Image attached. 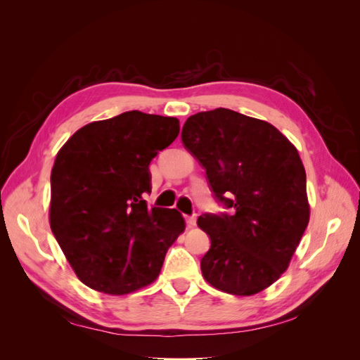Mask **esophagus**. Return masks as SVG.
I'll use <instances>...</instances> for the list:
<instances>
[{
  "label": "esophagus",
  "instance_id": "esophagus-1",
  "mask_svg": "<svg viewBox=\"0 0 360 360\" xmlns=\"http://www.w3.org/2000/svg\"><path fill=\"white\" fill-rule=\"evenodd\" d=\"M186 224H188V226H191V228L197 225V214L186 216Z\"/></svg>",
  "mask_w": 360,
  "mask_h": 360
}]
</instances>
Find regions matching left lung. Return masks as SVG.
<instances>
[{"mask_svg":"<svg viewBox=\"0 0 360 360\" xmlns=\"http://www.w3.org/2000/svg\"><path fill=\"white\" fill-rule=\"evenodd\" d=\"M181 141L231 213H205L212 245L201 258L214 288L252 296L287 270L309 222L307 174L290 141L263 120L225 108L191 115Z\"/></svg>","mask_w":360,"mask_h":360,"instance_id":"8db88e82","label":"left lung"}]
</instances>
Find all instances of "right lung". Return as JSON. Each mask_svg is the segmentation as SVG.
<instances>
[{"label":"right lung","instance_id":"1","mask_svg":"<svg viewBox=\"0 0 360 360\" xmlns=\"http://www.w3.org/2000/svg\"><path fill=\"white\" fill-rule=\"evenodd\" d=\"M179 132L177 118L127 111L81 127L58 151L49 224L86 287L120 296L159 276L184 219L176 209H150L144 193L150 162Z\"/></svg>","mask_w":360,"mask_h":360}]
</instances>
